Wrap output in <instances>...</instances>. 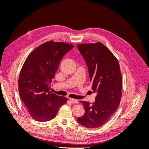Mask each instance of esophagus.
I'll return each instance as SVG.
<instances>
[{"mask_svg":"<svg viewBox=\"0 0 149 149\" xmlns=\"http://www.w3.org/2000/svg\"><path fill=\"white\" fill-rule=\"evenodd\" d=\"M70 101L71 102V103H73V104H78V101L76 100H74V99H72V98H70L69 99Z\"/></svg>","mask_w":149,"mask_h":149,"instance_id":"obj_1","label":"esophagus"}]
</instances>
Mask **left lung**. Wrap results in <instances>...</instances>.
Masks as SVG:
<instances>
[{
    "mask_svg": "<svg viewBox=\"0 0 149 149\" xmlns=\"http://www.w3.org/2000/svg\"><path fill=\"white\" fill-rule=\"evenodd\" d=\"M77 47L88 66L92 89L97 93L92 104L81 101L85 113L77 121L87 128H97L109 120L119 105L123 86L120 66L115 56L100 42L78 44Z\"/></svg>",
    "mask_w": 149,
    "mask_h": 149,
    "instance_id": "1",
    "label": "left lung"
}]
</instances>
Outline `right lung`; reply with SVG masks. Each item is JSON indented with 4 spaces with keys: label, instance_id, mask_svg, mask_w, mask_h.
<instances>
[{
    "label": "right lung",
    "instance_id": "obj_1",
    "mask_svg": "<svg viewBox=\"0 0 149 149\" xmlns=\"http://www.w3.org/2000/svg\"><path fill=\"white\" fill-rule=\"evenodd\" d=\"M73 47L67 43L49 41L35 48L24 62L19 79V94L35 120L53 119L66 102L67 98L51 93L49 88L62 58Z\"/></svg>",
    "mask_w": 149,
    "mask_h": 149
}]
</instances>
